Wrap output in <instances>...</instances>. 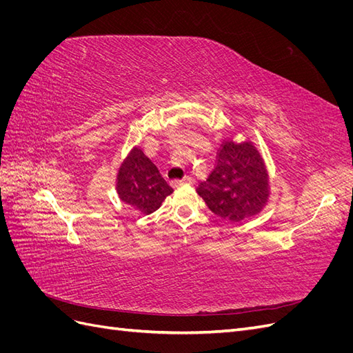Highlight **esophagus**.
<instances>
[{
	"instance_id": "obj_1",
	"label": "esophagus",
	"mask_w": 353,
	"mask_h": 353,
	"mask_svg": "<svg viewBox=\"0 0 353 353\" xmlns=\"http://www.w3.org/2000/svg\"><path fill=\"white\" fill-rule=\"evenodd\" d=\"M175 187L183 185V184H194V178L193 176H185L184 179H175L172 183Z\"/></svg>"
}]
</instances>
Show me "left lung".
<instances>
[{"label": "left lung", "instance_id": "8db88e82", "mask_svg": "<svg viewBox=\"0 0 353 353\" xmlns=\"http://www.w3.org/2000/svg\"><path fill=\"white\" fill-rule=\"evenodd\" d=\"M215 215L231 222L258 215L268 205L271 187L265 160L250 140H223L215 169L196 188Z\"/></svg>", "mask_w": 353, "mask_h": 353}]
</instances>
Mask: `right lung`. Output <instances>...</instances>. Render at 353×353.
Segmentation results:
<instances>
[{"mask_svg":"<svg viewBox=\"0 0 353 353\" xmlns=\"http://www.w3.org/2000/svg\"><path fill=\"white\" fill-rule=\"evenodd\" d=\"M116 193L138 213L150 215L174 190L160 175L157 166L135 145L117 169Z\"/></svg>","mask_w":353,"mask_h":353,"instance_id":"1","label":"right lung"}]
</instances>
